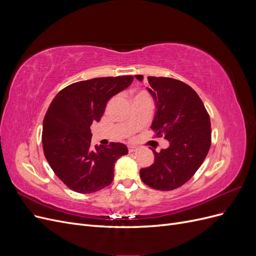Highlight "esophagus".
Listing matches in <instances>:
<instances>
[{"label":"esophagus","instance_id":"34e87169","mask_svg":"<svg viewBox=\"0 0 256 256\" xmlns=\"http://www.w3.org/2000/svg\"><path fill=\"white\" fill-rule=\"evenodd\" d=\"M136 150H138V147H136V146H134V145H129V146H128L129 152H136Z\"/></svg>","mask_w":256,"mask_h":256}]
</instances>
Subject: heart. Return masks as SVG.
<instances>
[{"label": "heart", "instance_id": "obj_1", "mask_svg": "<svg viewBox=\"0 0 256 256\" xmlns=\"http://www.w3.org/2000/svg\"><path fill=\"white\" fill-rule=\"evenodd\" d=\"M134 99H147V100H150V97L148 94H147L146 92L141 90V92H136L134 96Z\"/></svg>", "mask_w": 256, "mask_h": 256}]
</instances>
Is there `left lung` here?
I'll use <instances>...</instances> for the list:
<instances>
[{"mask_svg":"<svg viewBox=\"0 0 256 256\" xmlns=\"http://www.w3.org/2000/svg\"><path fill=\"white\" fill-rule=\"evenodd\" d=\"M138 81L144 76H136ZM156 113L152 128L156 136L168 141V148L152 150L154 161L140 170V177L150 187L168 191L180 188L194 175L204 162L212 143L210 118L194 90L186 83L164 76H147Z\"/></svg>","mask_w":256,"mask_h":256,"instance_id":"8db88e82","label":"left lung"}]
</instances>
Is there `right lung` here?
Segmentation results:
<instances>
[{
    "label": "right lung",
    "mask_w": 256,
    "mask_h": 256,
    "mask_svg": "<svg viewBox=\"0 0 256 256\" xmlns=\"http://www.w3.org/2000/svg\"><path fill=\"white\" fill-rule=\"evenodd\" d=\"M132 76H106L68 85L50 104L42 124L44 157L69 189L92 193L109 186L114 166L128 148L122 143L90 144L92 122H99L106 102L127 88Z\"/></svg>",
    "instance_id": "1"
}]
</instances>
